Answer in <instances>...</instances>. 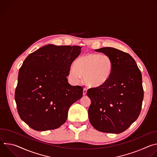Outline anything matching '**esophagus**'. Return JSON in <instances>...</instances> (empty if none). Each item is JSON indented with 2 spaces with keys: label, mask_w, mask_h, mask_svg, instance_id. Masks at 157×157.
Returning <instances> with one entry per match:
<instances>
[{
  "label": "esophagus",
  "mask_w": 157,
  "mask_h": 157,
  "mask_svg": "<svg viewBox=\"0 0 157 157\" xmlns=\"http://www.w3.org/2000/svg\"><path fill=\"white\" fill-rule=\"evenodd\" d=\"M87 93V89L86 88H84L83 89V95H86Z\"/></svg>",
  "instance_id": "1"
}]
</instances>
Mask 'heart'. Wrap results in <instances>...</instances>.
<instances>
[{
  "label": "heart",
  "instance_id": "b5f03b06",
  "mask_svg": "<svg viewBox=\"0 0 157 157\" xmlns=\"http://www.w3.org/2000/svg\"><path fill=\"white\" fill-rule=\"evenodd\" d=\"M114 68L110 58L105 55L87 53L78 58L70 67L69 77L73 82L84 77L85 84L91 87L103 86L109 80Z\"/></svg>",
  "mask_w": 157,
  "mask_h": 157
}]
</instances>
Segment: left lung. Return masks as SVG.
I'll return each instance as SVG.
<instances>
[{"label": "left lung", "mask_w": 157, "mask_h": 157, "mask_svg": "<svg viewBox=\"0 0 157 157\" xmlns=\"http://www.w3.org/2000/svg\"><path fill=\"white\" fill-rule=\"evenodd\" d=\"M95 51L109 56L114 68L105 84L87 91L91 101L89 122L100 132L120 133L140 115L144 99L142 74L136 61L127 53L111 47Z\"/></svg>", "instance_id": "1"}]
</instances>
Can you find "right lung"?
<instances>
[{"instance_id":"1","label":"right lung","mask_w":157,"mask_h":157,"mask_svg":"<svg viewBox=\"0 0 157 157\" xmlns=\"http://www.w3.org/2000/svg\"><path fill=\"white\" fill-rule=\"evenodd\" d=\"M79 46L47 44L24 60L20 68L15 100L21 119L32 128L45 131L66 121L70 106L82 96V87L68 83Z\"/></svg>"}]
</instances>
